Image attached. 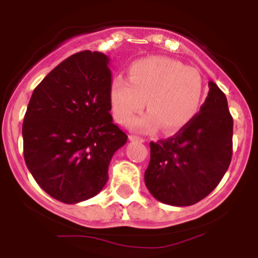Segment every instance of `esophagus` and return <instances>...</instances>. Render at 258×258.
<instances>
[{
    "label": "esophagus",
    "instance_id": "esophagus-1",
    "mask_svg": "<svg viewBox=\"0 0 258 258\" xmlns=\"http://www.w3.org/2000/svg\"><path fill=\"white\" fill-rule=\"evenodd\" d=\"M128 139H130V141H139V143H145V139L136 136V135H130Z\"/></svg>",
    "mask_w": 258,
    "mask_h": 258
}]
</instances>
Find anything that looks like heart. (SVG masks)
Instances as JSON below:
<instances>
[{
  "label": "heart",
  "mask_w": 258,
  "mask_h": 258,
  "mask_svg": "<svg viewBox=\"0 0 258 258\" xmlns=\"http://www.w3.org/2000/svg\"><path fill=\"white\" fill-rule=\"evenodd\" d=\"M128 78L117 76L110 85L113 114L119 123L127 122L145 107L148 113L135 118L131 127L153 132L162 127L174 134L196 117L204 98V84L192 67L168 57H146L128 67Z\"/></svg>",
  "instance_id": "heart-1"
}]
</instances>
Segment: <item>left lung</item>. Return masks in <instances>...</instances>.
Listing matches in <instances>:
<instances>
[{
    "instance_id": "1",
    "label": "left lung",
    "mask_w": 258,
    "mask_h": 258,
    "mask_svg": "<svg viewBox=\"0 0 258 258\" xmlns=\"http://www.w3.org/2000/svg\"><path fill=\"white\" fill-rule=\"evenodd\" d=\"M196 117L174 136L150 143L145 184L158 201L189 206L205 199L228 170L233 153V118L227 96L209 81Z\"/></svg>"
}]
</instances>
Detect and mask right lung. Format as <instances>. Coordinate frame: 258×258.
Here are the masks:
<instances>
[{"label":"right lung","instance_id":"1","mask_svg":"<svg viewBox=\"0 0 258 258\" xmlns=\"http://www.w3.org/2000/svg\"><path fill=\"white\" fill-rule=\"evenodd\" d=\"M100 52L75 53L34 89L23 122L24 159L53 199L78 204L99 194L127 135L110 115L112 74Z\"/></svg>","mask_w":258,"mask_h":258}]
</instances>
